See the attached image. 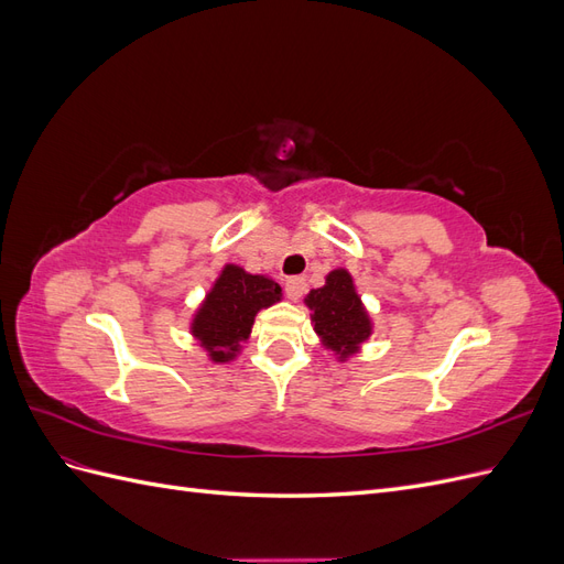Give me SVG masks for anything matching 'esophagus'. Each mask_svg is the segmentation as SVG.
Wrapping results in <instances>:
<instances>
[{
	"instance_id": "esophagus-1",
	"label": "esophagus",
	"mask_w": 564,
	"mask_h": 564,
	"mask_svg": "<svg viewBox=\"0 0 564 564\" xmlns=\"http://www.w3.org/2000/svg\"><path fill=\"white\" fill-rule=\"evenodd\" d=\"M284 292H286V296L292 299V301H299L303 296V292H305V280L303 278H289L284 282Z\"/></svg>"
}]
</instances>
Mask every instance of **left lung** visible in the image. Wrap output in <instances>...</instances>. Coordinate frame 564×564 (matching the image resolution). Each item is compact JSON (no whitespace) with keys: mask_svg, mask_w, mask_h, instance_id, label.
Returning a JSON list of instances; mask_svg holds the SVG:
<instances>
[{"mask_svg":"<svg viewBox=\"0 0 564 564\" xmlns=\"http://www.w3.org/2000/svg\"><path fill=\"white\" fill-rule=\"evenodd\" d=\"M305 303L313 311L315 332L332 350L350 355L369 336V317L346 270L329 272L327 284L313 289Z\"/></svg>","mask_w":564,"mask_h":564,"instance_id":"left-lung-1","label":"left lung"}]
</instances>
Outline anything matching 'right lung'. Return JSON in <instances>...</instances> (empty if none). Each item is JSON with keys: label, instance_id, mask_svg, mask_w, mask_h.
Masks as SVG:
<instances>
[{"label": "right lung", "instance_id": "right-lung-1", "mask_svg": "<svg viewBox=\"0 0 564 564\" xmlns=\"http://www.w3.org/2000/svg\"><path fill=\"white\" fill-rule=\"evenodd\" d=\"M280 296L278 282L226 265L195 317L193 334L212 352L214 362H226L240 340L249 336L256 313L280 301Z\"/></svg>", "mask_w": 564, "mask_h": 564}]
</instances>
